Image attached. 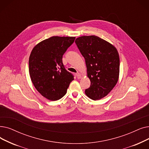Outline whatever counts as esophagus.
Listing matches in <instances>:
<instances>
[{"mask_svg": "<svg viewBox=\"0 0 149 149\" xmlns=\"http://www.w3.org/2000/svg\"><path fill=\"white\" fill-rule=\"evenodd\" d=\"M76 76H77V78L80 79L81 77V74L80 73H79V72H77V73L76 74Z\"/></svg>", "mask_w": 149, "mask_h": 149, "instance_id": "1", "label": "esophagus"}]
</instances>
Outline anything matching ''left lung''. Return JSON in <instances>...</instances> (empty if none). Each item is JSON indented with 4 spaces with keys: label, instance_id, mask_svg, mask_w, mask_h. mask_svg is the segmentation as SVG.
Masks as SVG:
<instances>
[{
    "label": "left lung",
    "instance_id": "1",
    "mask_svg": "<svg viewBox=\"0 0 149 149\" xmlns=\"http://www.w3.org/2000/svg\"><path fill=\"white\" fill-rule=\"evenodd\" d=\"M75 43L85 58L90 87L86 95L94 100L108 94L118 83L119 75V56L116 48L107 41L95 36L77 38Z\"/></svg>",
    "mask_w": 149,
    "mask_h": 149
}]
</instances>
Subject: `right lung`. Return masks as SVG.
Listing matches in <instances>:
<instances>
[{"mask_svg": "<svg viewBox=\"0 0 149 149\" xmlns=\"http://www.w3.org/2000/svg\"><path fill=\"white\" fill-rule=\"evenodd\" d=\"M75 37L52 36L36 44L29 57V74L38 91L55 101L66 94L74 75L64 68L63 55Z\"/></svg>", "mask_w": 149, "mask_h": 149, "instance_id": "add662e5", "label": "right lung"}]
</instances>
